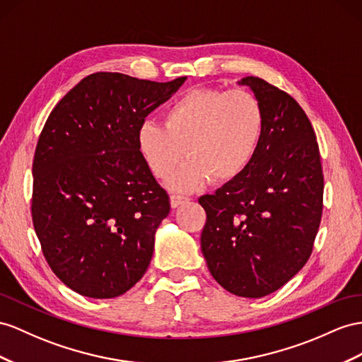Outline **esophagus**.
<instances>
[{
	"label": "esophagus",
	"mask_w": 362,
	"mask_h": 362,
	"mask_svg": "<svg viewBox=\"0 0 362 362\" xmlns=\"http://www.w3.org/2000/svg\"><path fill=\"white\" fill-rule=\"evenodd\" d=\"M189 202V197H185V196H179V194H173L171 196V206L173 208H179L183 203Z\"/></svg>",
	"instance_id": "obj_1"
}]
</instances>
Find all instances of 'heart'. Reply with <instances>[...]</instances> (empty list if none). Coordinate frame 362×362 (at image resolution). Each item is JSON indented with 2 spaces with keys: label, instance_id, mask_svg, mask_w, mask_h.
Wrapping results in <instances>:
<instances>
[{
  "label": "heart",
  "instance_id": "1",
  "mask_svg": "<svg viewBox=\"0 0 362 362\" xmlns=\"http://www.w3.org/2000/svg\"><path fill=\"white\" fill-rule=\"evenodd\" d=\"M163 125L146 120L137 129V148L157 179H171L180 191L200 188L209 179H237L252 163L264 132V113L254 93L199 87L175 98L163 111Z\"/></svg>",
  "mask_w": 362,
  "mask_h": 362
}]
</instances>
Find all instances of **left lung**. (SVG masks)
I'll return each mask as SVG.
<instances>
[{"instance_id":"obj_1","label":"left lung","mask_w":362,"mask_h":362,"mask_svg":"<svg viewBox=\"0 0 362 362\" xmlns=\"http://www.w3.org/2000/svg\"><path fill=\"white\" fill-rule=\"evenodd\" d=\"M264 113L260 148L247 170L212 196L202 252L216 281L230 293L262 298L308 263L322 216L324 175L308 115L291 95L247 76Z\"/></svg>"}]
</instances>
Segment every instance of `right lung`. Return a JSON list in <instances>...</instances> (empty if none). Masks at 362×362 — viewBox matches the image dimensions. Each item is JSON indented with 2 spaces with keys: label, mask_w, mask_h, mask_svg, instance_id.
Returning <instances> with one entry per match:
<instances>
[{
  "label": "right lung",
  "mask_w": 362,
  "mask_h": 362,
  "mask_svg": "<svg viewBox=\"0 0 362 362\" xmlns=\"http://www.w3.org/2000/svg\"><path fill=\"white\" fill-rule=\"evenodd\" d=\"M185 81L98 71L45 120L33 157L32 220L50 269L71 291L115 298L150 266L156 229L171 205L136 136Z\"/></svg>",
  "instance_id": "obj_1"
}]
</instances>
